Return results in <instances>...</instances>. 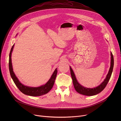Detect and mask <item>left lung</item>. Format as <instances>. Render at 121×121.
I'll list each match as a JSON object with an SVG mask.
<instances>
[{
  "instance_id": "left-lung-1",
  "label": "left lung",
  "mask_w": 121,
  "mask_h": 121,
  "mask_svg": "<svg viewBox=\"0 0 121 121\" xmlns=\"http://www.w3.org/2000/svg\"><path fill=\"white\" fill-rule=\"evenodd\" d=\"M110 55H111V60H110V67L108 72V73L104 79V81L101 83L100 85L96 87H93V88H88L84 87L80 84L77 81L75 74L72 69L71 67L70 66V72L71 75L72 76L73 82V86L75 89V90L79 94L85 95L86 96H93L96 95L101 92H102L104 88L106 87L107 85L110 77L112 74V73L113 71V67H114V58L113 54L111 52H110Z\"/></svg>"
}]
</instances>
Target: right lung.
<instances>
[{
  "mask_svg": "<svg viewBox=\"0 0 121 121\" xmlns=\"http://www.w3.org/2000/svg\"><path fill=\"white\" fill-rule=\"evenodd\" d=\"M17 35H16V36ZM14 44L13 46L11 51L9 54V68L10 75L12 79L13 80L16 86H17L19 90L23 93L24 94L32 96H38L45 95L48 93L54 85L55 78L57 74V68H56L54 71L52 76H51L48 82L44 85H41L38 87H32V86H27L23 85L21 83L17 77L15 75L13 71V65L12 63V53L13 51Z\"/></svg>",
  "mask_w": 121,
  "mask_h": 121,
  "instance_id": "1",
  "label": "right lung"
}]
</instances>
